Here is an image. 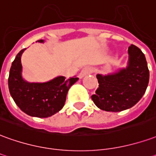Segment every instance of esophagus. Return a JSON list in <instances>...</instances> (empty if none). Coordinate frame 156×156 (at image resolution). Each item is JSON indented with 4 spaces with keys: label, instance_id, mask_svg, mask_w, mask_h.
I'll return each mask as SVG.
<instances>
[{
    "label": "esophagus",
    "instance_id": "1",
    "mask_svg": "<svg viewBox=\"0 0 156 156\" xmlns=\"http://www.w3.org/2000/svg\"><path fill=\"white\" fill-rule=\"evenodd\" d=\"M91 72H92V68H91L90 67H83V68L82 69L81 72H80V73H79V77H80V78H83V76L89 74V73H90Z\"/></svg>",
    "mask_w": 156,
    "mask_h": 156
}]
</instances>
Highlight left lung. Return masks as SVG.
<instances>
[{
	"label": "left lung",
	"mask_w": 156,
	"mask_h": 156,
	"mask_svg": "<svg viewBox=\"0 0 156 156\" xmlns=\"http://www.w3.org/2000/svg\"><path fill=\"white\" fill-rule=\"evenodd\" d=\"M128 54L126 69L108 76H96L99 87L91 99L103 111L117 112L131 108L145 93L150 79L145 56L134 44L128 47Z\"/></svg>",
	"instance_id": "1"
}]
</instances>
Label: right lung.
<instances>
[{
	"label": "right lung",
	"instance_id": "obj_1",
	"mask_svg": "<svg viewBox=\"0 0 156 156\" xmlns=\"http://www.w3.org/2000/svg\"><path fill=\"white\" fill-rule=\"evenodd\" d=\"M24 50L17 54L10 69V94L17 106L29 116L41 118L51 116L64 106L68 89L78 78L65 79L64 77H58L43 83L24 81L21 76V55Z\"/></svg>",
	"mask_w": 156,
	"mask_h": 156
}]
</instances>
